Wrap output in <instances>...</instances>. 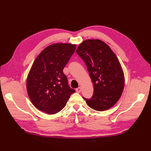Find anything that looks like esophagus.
<instances>
[{
    "label": "esophagus",
    "mask_w": 151,
    "mask_h": 151,
    "mask_svg": "<svg viewBox=\"0 0 151 151\" xmlns=\"http://www.w3.org/2000/svg\"><path fill=\"white\" fill-rule=\"evenodd\" d=\"M76 91L77 93H80L81 91V87H79V88H77L76 89Z\"/></svg>",
    "instance_id": "esophagus-1"
}]
</instances>
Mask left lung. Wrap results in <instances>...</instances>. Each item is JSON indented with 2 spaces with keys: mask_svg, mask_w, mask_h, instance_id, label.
Wrapping results in <instances>:
<instances>
[{
  "mask_svg": "<svg viewBox=\"0 0 151 151\" xmlns=\"http://www.w3.org/2000/svg\"><path fill=\"white\" fill-rule=\"evenodd\" d=\"M76 53L85 62L93 84V97L83 98L94 110L108 109L119 100L125 84L122 67L116 55L100 40H86L79 44Z\"/></svg>",
  "mask_w": 151,
  "mask_h": 151,
  "instance_id": "1",
  "label": "left lung"
}]
</instances>
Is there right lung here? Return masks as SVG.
Listing matches in <instances>:
<instances>
[{
    "mask_svg": "<svg viewBox=\"0 0 151 151\" xmlns=\"http://www.w3.org/2000/svg\"><path fill=\"white\" fill-rule=\"evenodd\" d=\"M76 48V45L53 43L35 60L27 77L26 89L31 103L40 111L49 115L59 112L75 92L68 85L63 69Z\"/></svg>",
    "mask_w": 151,
    "mask_h": 151,
    "instance_id": "obj_1",
    "label": "right lung"
}]
</instances>
